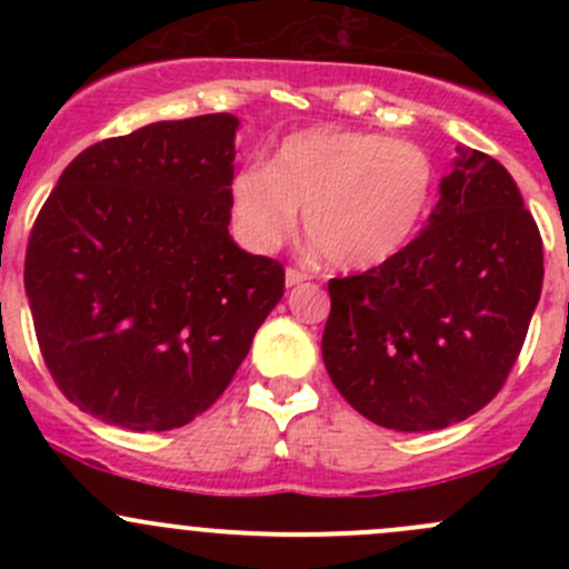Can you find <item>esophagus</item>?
Segmentation results:
<instances>
[{
    "instance_id": "esophagus-1",
    "label": "esophagus",
    "mask_w": 569,
    "mask_h": 569,
    "mask_svg": "<svg viewBox=\"0 0 569 569\" xmlns=\"http://www.w3.org/2000/svg\"><path fill=\"white\" fill-rule=\"evenodd\" d=\"M302 280H308V274L302 272V269H295V267L286 269V286H289V289L291 286H300Z\"/></svg>"
}]
</instances>
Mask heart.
I'll return each instance as SVG.
<instances>
[{"label": "heart", "mask_w": 569, "mask_h": 569, "mask_svg": "<svg viewBox=\"0 0 569 569\" xmlns=\"http://www.w3.org/2000/svg\"><path fill=\"white\" fill-rule=\"evenodd\" d=\"M438 173L416 142L380 131L311 126L274 148L267 168H242L228 183L237 242L272 252L306 217L325 261L360 272L391 261L416 239L435 200Z\"/></svg>", "instance_id": "1"}]
</instances>
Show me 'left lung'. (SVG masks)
Listing matches in <instances>:
<instances>
[{
    "instance_id": "left-lung-1",
    "label": "left lung",
    "mask_w": 569,
    "mask_h": 569,
    "mask_svg": "<svg viewBox=\"0 0 569 569\" xmlns=\"http://www.w3.org/2000/svg\"><path fill=\"white\" fill-rule=\"evenodd\" d=\"M429 226L369 272L332 278L321 358L369 421L432 432L496 399L542 291V237L501 162L457 148Z\"/></svg>"
}]
</instances>
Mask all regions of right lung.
<instances>
[{
	"mask_svg": "<svg viewBox=\"0 0 569 569\" xmlns=\"http://www.w3.org/2000/svg\"><path fill=\"white\" fill-rule=\"evenodd\" d=\"M228 112L84 148L32 226L24 289L46 369L82 412L168 432L209 410L283 297L228 233Z\"/></svg>",
	"mask_w": 569,
	"mask_h": 569,
	"instance_id": "obj_1",
	"label": "right lung"
}]
</instances>
